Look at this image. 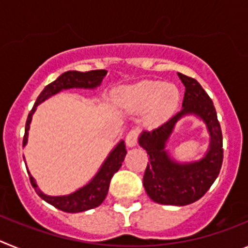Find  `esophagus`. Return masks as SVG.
I'll use <instances>...</instances> for the list:
<instances>
[{
	"label": "esophagus",
	"instance_id": "34e87169",
	"mask_svg": "<svg viewBox=\"0 0 248 248\" xmlns=\"http://www.w3.org/2000/svg\"><path fill=\"white\" fill-rule=\"evenodd\" d=\"M140 134V129L139 128H133L125 137V143L128 146H135L137 145L138 138H139Z\"/></svg>",
	"mask_w": 248,
	"mask_h": 248
}]
</instances>
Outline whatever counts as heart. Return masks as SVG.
Instances as JSON below:
<instances>
[{"instance_id":"obj_1","label":"heart","mask_w":248,"mask_h":248,"mask_svg":"<svg viewBox=\"0 0 248 248\" xmlns=\"http://www.w3.org/2000/svg\"><path fill=\"white\" fill-rule=\"evenodd\" d=\"M179 92L174 85L159 80H146L129 89L125 95L128 108L141 111L149 108V120L156 122L176 107Z\"/></svg>"}]
</instances>
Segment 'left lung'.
Listing matches in <instances>:
<instances>
[{"mask_svg":"<svg viewBox=\"0 0 248 248\" xmlns=\"http://www.w3.org/2000/svg\"><path fill=\"white\" fill-rule=\"evenodd\" d=\"M185 85L183 107L171 119L151 131H144L139 144L146 150L149 163L143 177L146 194L163 205L184 206L198 201L218 176L223 160L222 133L211 98L200 83L191 77L177 73ZM186 113L199 115L212 135L209 153L200 162L177 164L166 154L165 143L177 120Z\"/></svg>","mask_w":248,"mask_h":248,"instance_id":"obj_1","label":"left lung"}]
</instances>
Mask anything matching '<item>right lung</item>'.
I'll use <instances>...</instances> for the list:
<instances>
[{
    "label": "right lung",
    "mask_w": 248,
    "mask_h": 248,
    "mask_svg": "<svg viewBox=\"0 0 248 248\" xmlns=\"http://www.w3.org/2000/svg\"><path fill=\"white\" fill-rule=\"evenodd\" d=\"M107 74V71L104 69H98V71H89V72H77L69 71L59 76L54 82L48 84L41 94L37 98L34 103L33 108L30 111L26 122V130L25 137H23V146L27 144L28 138V129H30V123L32 120L34 110H36L37 105L42 103L47 98L52 97L53 94L58 93L62 89L68 88H95L97 85L100 84L102 79ZM126 154V149L124 141H120L117 145V148L111 151L107 160L104 161L103 166L98 171V174L93 177V180L85 185L84 187L79 189L78 191L73 192L67 196H47L43 194L41 190L37 187L36 181L30 174L31 185L33 186L36 190L37 195L43 200L47 201L48 203L53 205L58 210H62L64 212H82L87 210L98 207L100 203L104 201L105 196L108 194L109 185L113 175L118 171L122 166V163L124 161V157Z\"/></svg>",
    "instance_id": "right-lung-1"
}]
</instances>
